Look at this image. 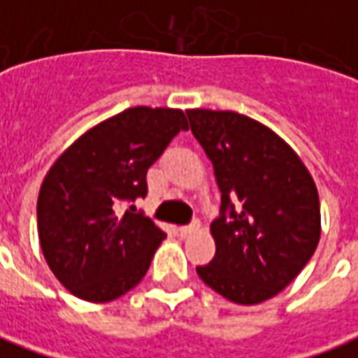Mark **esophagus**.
Returning a JSON list of instances; mask_svg holds the SVG:
<instances>
[{
	"label": "esophagus",
	"instance_id": "1",
	"mask_svg": "<svg viewBox=\"0 0 358 358\" xmlns=\"http://www.w3.org/2000/svg\"><path fill=\"white\" fill-rule=\"evenodd\" d=\"M199 228H201V224H199V222L195 220V222H192L189 226H180L176 232H178V236H182V238H187V236H192L194 232H197Z\"/></svg>",
	"mask_w": 358,
	"mask_h": 358
}]
</instances>
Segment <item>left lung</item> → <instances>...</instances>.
I'll use <instances>...</instances> for the list:
<instances>
[{"label":"left lung","mask_w":358,"mask_h":358,"mask_svg":"<svg viewBox=\"0 0 358 358\" xmlns=\"http://www.w3.org/2000/svg\"><path fill=\"white\" fill-rule=\"evenodd\" d=\"M222 194L210 224L217 253L197 274L238 305H259L297 278L320 241L318 189L274 130L234 110L187 109ZM230 199L240 201L234 210Z\"/></svg>","instance_id":"1"}]
</instances>
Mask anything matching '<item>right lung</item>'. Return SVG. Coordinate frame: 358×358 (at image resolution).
Wrapping results in <instances>:
<instances>
[{"mask_svg":"<svg viewBox=\"0 0 358 358\" xmlns=\"http://www.w3.org/2000/svg\"><path fill=\"white\" fill-rule=\"evenodd\" d=\"M187 128L184 110L130 107L51 164L38 195V236L51 272L78 299L109 303L145 276L166 236L134 205L122 207L145 197L148 169Z\"/></svg>","mask_w":358,"mask_h":358,"instance_id":"add662e5","label":"right lung"}]
</instances>
